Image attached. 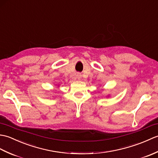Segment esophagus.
I'll return each instance as SVG.
<instances>
[{"label": "esophagus", "mask_w": 158, "mask_h": 158, "mask_svg": "<svg viewBox=\"0 0 158 158\" xmlns=\"http://www.w3.org/2000/svg\"><path fill=\"white\" fill-rule=\"evenodd\" d=\"M77 78L81 79V75L80 73H77Z\"/></svg>", "instance_id": "esophagus-1"}]
</instances>
